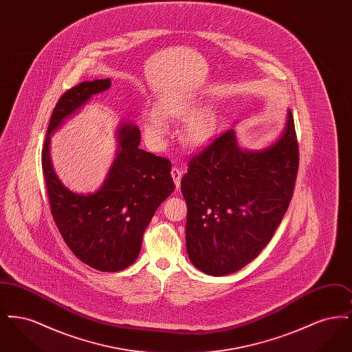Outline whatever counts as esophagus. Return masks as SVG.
<instances>
[{"label": "esophagus", "instance_id": "obj_1", "mask_svg": "<svg viewBox=\"0 0 352 352\" xmlns=\"http://www.w3.org/2000/svg\"><path fill=\"white\" fill-rule=\"evenodd\" d=\"M171 177H173V179H174V182H175V187L179 188V186H181V178H182V170L174 166V168H171Z\"/></svg>", "mask_w": 352, "mask_h": 352}]
</instances>
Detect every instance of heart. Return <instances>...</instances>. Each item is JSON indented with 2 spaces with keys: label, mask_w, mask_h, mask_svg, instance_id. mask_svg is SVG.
<instances>
[{
  "label": "heart",
  "mask_w": 352,
  "mask_h": 352,
  "mask_svg": "<svg viewBox=\"0 0 352 352\" xmlns=\"http://www.w3.org/2000/svg\"><path fill=\"white\" fill-rule=\"evenodd\" d=\"M195 109L194 101L188 96H166L158 101L157 111L144 121L142 129L151 144L158 145L164 141L168 134V122L165 118H182ZM190 115V114H189ZM188 117V116H187ZM182 140L190 148L206 146L215 134V118L207 109H199L194 112L184 121Z\"/></svg>",
  "instance_id": "b5f03b06"
}]
</instances>
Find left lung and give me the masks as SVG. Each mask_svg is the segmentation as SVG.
Here are the masks:
<instances>
[{
    "label": "left lung",
    "instance_id": "left-lung-1",
    "mask_svg": "<svg viewBox=\"0 0 352 352\" xmlns=\"http://www.w3.org/2000/svg\"><path fill=\"white\" fill-rule=\"evenodd\" d=\"M298 162L290 111L284 133L267 149H241L228 129L190 160L181 190L186 248L195 268L226 276L258 256L290 204Z\"/></svg>",
    "mask_w": 352,
    "mask_h": 352
}]
</instances>
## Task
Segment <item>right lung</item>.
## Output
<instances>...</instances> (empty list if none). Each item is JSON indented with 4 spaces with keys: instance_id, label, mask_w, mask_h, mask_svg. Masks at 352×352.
I'll return each instance as SVG.
<instances>
[{
    "instance_id": "1",
    "label": "right lung",
    "mask_w": 352,
    "mask_h": 352,
    "mask_svg": "<svg viewBox=\"0 0 352 352\" xmlns=\"http://www.w3.org/2000/svg\"><path fill=\"white\" fill-rule=\"evenodd\" d=\"M109 87L111 79H98L65 92L52 111L42 149L54 221L72 253L100 272H118L133 264L154 212L175 188L170 175L171 162L138 148L141 133L133 124L118 128V157L96 192L75 194L54 173L50 134L91 96Z\"/></svg>"
}]
</instances>
